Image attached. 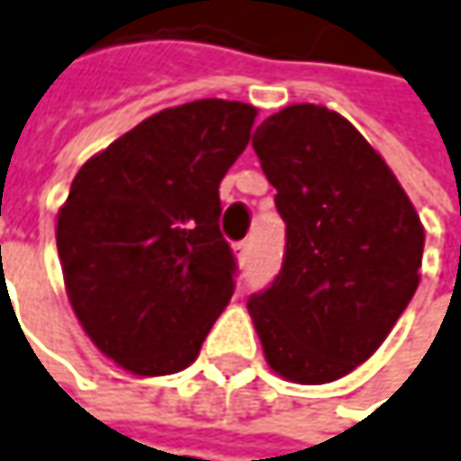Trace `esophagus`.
I'll list each match as a JSON object with an SVG mask.
<instances>
[{"label":"esophagus","instance_id":"esophagus-1","mask_svg":"<svg viewBox=\"0 0 461 461\" xmlns=\"http://www.w3.org/2000/svg\"><path fill=\"white\" fill-rule=\"evenodd\" d=\"M234 256H237L240 264H248V261H250V242H248V240L237 242V245H234Z\"/></svg>","mask_w":461,"mask_h":461}]
</instances>
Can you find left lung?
Here are the masks:
<instances>
[{"label": "left lung", "instance_id": "left-lung-1", "mask_svg": "<svg viewBox=\"0 0 461 461\" xmlns=\"http://www.w3.org/2000/svg\"><path fill=\"white\" fill-rule=\"evenodd\" d=\"M253 149L276 189L285 256L248 312L276 375L332 383L375 354L409 306L425 230L385 160L335 110L285 107L256 129Z\"/></svg>", "mask_w": 461, "mask_h": 461}]
</instances>
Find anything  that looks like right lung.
Listing matches in <instances>:
<instances>
[{
  "instance_id": "obj_1",
  "label": "right lung",
  "mask_w": 461,
  "mask_h": 461,
  "mask_svg": "<svg viewBox=\"0 0 461 461\" xmlns=\"http://www.w3.org/2000/svg\"><path fill=\"white\" fill-rule=\"evenodd\" d=\"M256 107L194 100L149 115L89 158L58 213L65 290L92 343L123 369H187L234 293L219 185Z\"/></svg>"
}]
</instances>
